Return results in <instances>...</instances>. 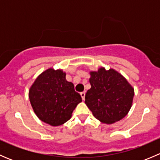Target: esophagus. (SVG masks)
Segmentation results:
<instances>
[{"label":"esophagus","mask_w":160,"mask_h":160,"mask_svg":"<svg viewBox=\"0 0 160 160\" xmlns=\"http://www.w3.org/2000/svg\"><path fill=\"white\" fill-rule=\"evenodd\" d=\"M80 96H81L82 99L84 100V98H85V92L84 91L81 92V93H80Z\"/></svg>","instance_id":"34e87169"}]
</instances>
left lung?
<instances>
[{
  "label": "left lung",
  "instance_id": "obj_1",
  "mask_svg": "<svg viewBox=\"0 0 160 160\" xmlns=\"http://www.w3.org/2000/svg\"><path fill=\"white\" fill-rule=\"evenodd\" d=\"M91 88L85 95V104L98 120L107 125L122 120L133 102L134 88L123 75L114 69L101 67L90 71Z\"/></svg>",
  "mask_w": 160,
  "mask_h": 160
}]
</instances>
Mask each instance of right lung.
I'll use <instances>...</instances> for the list:
<instances>
[{
  "label": "right lung",
  "instance_id": "right-lung-1",
  "mask_svg": "<svg viewBox=\"0 0 160 160\" xmlns=\"http://www.w3.org/2000/svg\"><path fill=\"white\" fill-rule=\"evenodd\" d=\"M34 112L45 123L59 126L70 120L82 101L73 83L66 80L63 70L49 68L37 77L28 90Z\"/></svg>",
  "mask_w": 160,
  "mask_h": 160
}]
</instances>
